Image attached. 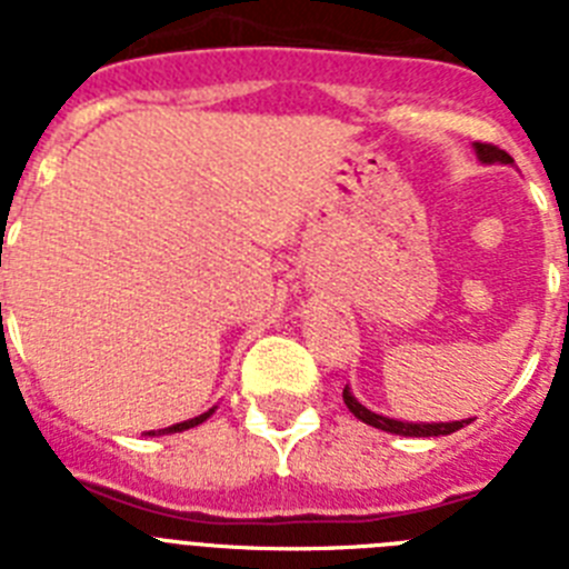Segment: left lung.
<instances>
[{"label":"left lung","instance_id":"8db88e82","mask_svg":"<svg viewBox=\"0 0 569 569\" xmlns=\"http://www.w3.org/2000/svg\"><path fill=\"white\" fill-rule=\"evenodd\" d=\"M476 153H479V159L485 164H492V162L512 164L510 153H505V150L496 148V144L476 142ZM345 405H347V410L356 416V419L365 421V425H370V427H376V430H385V433H396V436H416V439H421V436H450L472 421V419H461V421H439V425H436V421L433 425H425V421H421V425H413V421L387 419V416H379V413H373V410H367L365 405H359V401H356V396L350 393V387H345Z\"/></svg>","mask_w":569,"mask_h":569}]
</instances>
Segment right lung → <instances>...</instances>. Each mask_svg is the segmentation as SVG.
I'll return each mask as SVG.
<instances>
[{
  "instance_id": "obj_1",
  "label": "right lung",
  "mask_w": 569,
  "mask_h": 569,
  "mask_svg": "<svg viewBox=\"0 0 569 569\" xmlns=\"http://www.w3.org/2000/svg\"><path fill=\"white\" fill-rule=\"evenodd\" d=\"M210 416H213V410H208V413H202V416H196V419L179 421V425H173V427H164V430H159V433H182V430H190V427L202 425V421L210 419ZM148 436H156V433H148Z\"/></svg>"
}]
</instances>
